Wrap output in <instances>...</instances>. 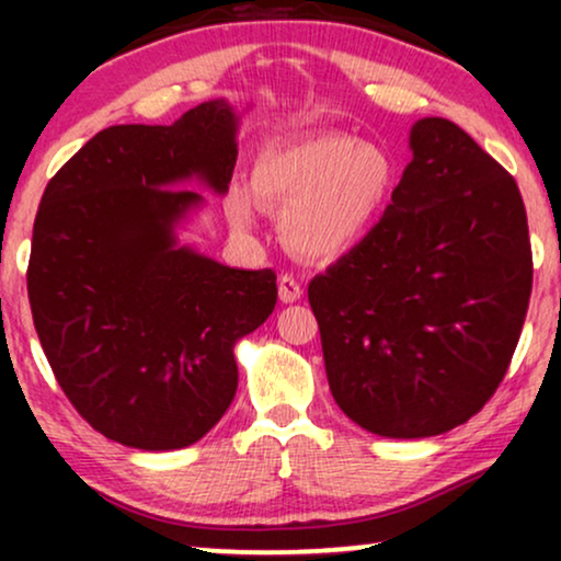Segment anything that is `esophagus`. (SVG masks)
I'll use <instances>...</instances> for the list:
<instances>
[{
  "instance_id": "esophagus-1",
  "label": "esophagus",
  "mask_w": 561,
  "mask_h": 561,
  "mask_svg": "<svg viewBox=\"0 0 561 561\" xmlns=\"http://www.w3.org/2000/svg\"><path fill=\"white\" fill-rule=\"evenodd\" d=\"M278 296H280L283 304H294V301H298V298L304 296L301 283H298V280L294 278V275L283 273L280 278H278Z\"/></svg>"
}]
</instances>
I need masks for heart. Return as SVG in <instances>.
Here are the masks:
<instances>
[{
	"label": "heart",
	"mask_w": 561,
	"mask_h": 561,
	"mask_svg": "<svg viewBox=\"0 0 561 561\" xmlns=\"http://www.w3.org/2000/svg\"><path fill=\"white\" fill-rule=\"evenodd\" d=\"M393 179V160L378 145L319 129L260 150L250 194L260 209L283 214L280 237L290 252L327 260L370 232L386 211ZM229 214L248 225L240 196L229 202Z\"/></svg>",
	"instance_id": "obj_1"
}]
</instances>
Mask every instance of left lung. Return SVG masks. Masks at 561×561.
Instances as JSON below:
<instances>
[{"instance_id":"8db88e82","label":"left lung","mask_w":561,"mask_h":561,"mask_svg":"<svg viewBox=\"0 0 561 561\" xmlns=\"http://www.w3.org/2000/svg\"><path fill=\"white\" fill-rule=\"evenodd\" d=\"M409 145L378 225L309 283L336 405L390 439L444 434L490 401L534 280L513 175L449 119H419Z\"/></svg>"}]
</instances>
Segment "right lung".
I'll return each instance as SVG.
<instances>
[{"label":"right lung","mask_w":561,"mask_h":561,"mask_svg":"<svg viewBox=\"0 0 561 561\" xmlns=\"http://www.w3.org/2000/svg\"><path fill=\"white\" fill-rule=\"evenodd\" d=\"M237 112L225 99L173 125H114L53 175L37 209L27 296L58 386L125 447L202 439L237 393L234 344L278 301L275 273L240 271L179 244L204 204L227 194Z\"/></svg>","instance_id":"1"}]
</instances>
